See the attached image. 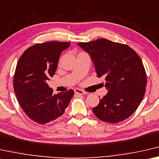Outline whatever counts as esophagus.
<instances>
[{
	"label": "esophagus",
	"mask_w": 159,
	"mask_h": 159,
	"mask_svg": "<svg viewBox=\"0 0 159 159\" xmlns=\"http://www.w3.org/2000/svg\"><path fill=\"white\" fill-rule=\"evenodd\" d=\"M75 93H76L79 95H83V94H86V93H87V92H85L83 90L80 89H75Z\"/></svg>",
	"instance_id": "1"
}]
</instances>
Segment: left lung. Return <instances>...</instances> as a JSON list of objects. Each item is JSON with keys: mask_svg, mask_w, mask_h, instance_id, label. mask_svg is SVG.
Returning a JSON list of instances; mask_svg holds the SVG:
<instances>
[{"mask_svg": "<svg viewBox=\"0 0 159 159\" xmlns=\"http://www.w3.org/2000/svg\"><path fill=\"white\" fill-rule=\"evenodd\" d=\"M77 44L89 54L97 77H105L108 91L93 113L109 123L128 118L138 108L147 87V74L138 54L126 44L106 39Z\"/></svg>", "mask_w": 159, "mask_h": 159, "instance_id": "obj_1", "label": "left lung"}]
</instances>
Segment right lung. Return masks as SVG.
<instances>
[{"mask_svg": "<svg viewBox=\"0 0 159 159\" xmlns=\"http://www.w3.org/2000/svg\"><path fill=\"white\" fill-rule=\"evenodd\" d=\"M70 42L47 41L27 48L15 69L13 87L17 99L27 116L39 124L55 120L64 113L74 91L53 94L47 82L53 77L62 51Z\"/></svg>", "mask_w": 159, "mask_h": 159, "instance_id": "obj_1", "label": "right lung"}]
</instances>
